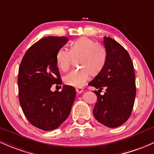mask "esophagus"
I'll return each instance as SVG.
<instances>
[{"mask_svg":"<svg viewBox=\"0 0 154 154\" xmlns=\"http://www.w3.org/2000/svg\"><path fill=\"white\" fill-rule=\"evenodd\" d=\"M76 91L77 94H80L83 91V88H76Z\"/></svg>","mask_w":154,"mask_h":154,"instance_id":"esophagus-1","label":"esophagus"}]
</instances>
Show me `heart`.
Instances as JSON below:
<instances>
[{"mask_svg":"<svg viewBox=\"0 0 154 154\" xmlns=\"http://www.w3.org/2000/svg\"><path fill=\"white\" fill-rule=\"evenodd\" d=\"M56 63L62 72L69 70L73 60L80 69L72 71L63 78L65 84L80 88L88 80L90 75L97 77L106 68L108 61L106 49L91 39L82 37L69 45V50L60 48L56 53Z\"/></svg>","mask_w":154,"mask_h":154,"instance_id":"obj_1","label":"heart"}]
</instances>
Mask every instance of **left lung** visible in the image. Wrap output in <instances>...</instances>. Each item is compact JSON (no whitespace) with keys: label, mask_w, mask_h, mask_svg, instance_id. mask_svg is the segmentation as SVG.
Returning a JSON list of instances; mask_svg holds the SVG:
<instances>
[{"label":"left lung","mask_w":154,"mask_h":154,"mask_svg":"<svg viewBox=\"0 0 154 154\" xmlns=\"http://www.w3.org/2000/svg\"><path fill=\"white\" fill-rule=\"evenodd\" d=\"M108 53L106 68L88 83L99 89L94 92L97 100L93 110L95 119L109 128L122 125L131 114L136 97L135 74L128 52L111 38H104ZM106 88L104 95L100 94Z\"/></svg>","instance_id":"obj_1"}]
</instances>
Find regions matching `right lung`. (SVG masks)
Instances as JSON below:
<instances>
[{
  "label": "right lung",
  "mask_w": 154,
  "mask_h": 154,
  "mask_svg": "<svg viewBox=\"0 0 154 154\" xmlns=\"http://www.w3.org/2000/svg\"><path fill=\"white\" fill-rule=\"evenodd\" d=\"M66 37H46L34 43L23 57L18 71L19 101L32 125L52 131L67 119L76 96L75 88L64 85L52 92L54 84L61 85L56 53L68 42Z\"/></svg>",
  "instance_id": "right-lung-1"
}]
</instances>
